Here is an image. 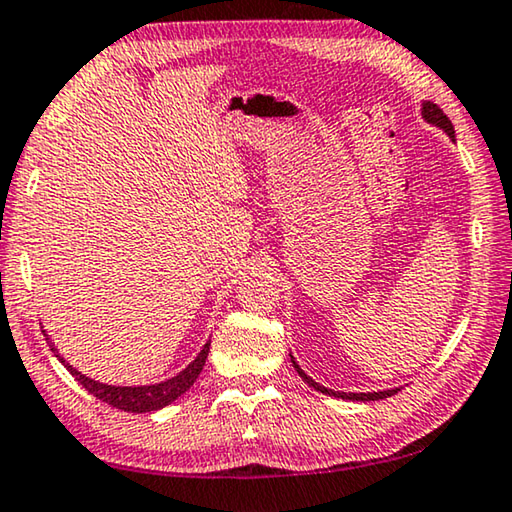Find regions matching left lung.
<instances>
[{"label": "left lung", "instance_id": "8db88e82", "mask_svg": "<svg viewBox=\"0 0 512 512\" xmlns=\"http://www.w3.org/2000/svg\"><path fill=\"white\" fill-rule=\"evenodd\" d=\"M421 114H423V119L427 121V124H432V126L441 128V131H444L448 137H451V140H455V128H453V124H451V119L446 117L444 110H441L439 105H434V103H430V101H425V103H423V108H421ZM292 363H294L296 372H299V377L305 381V384H308L310 388H315V391H319V393L331 395V398L352 400V402H372V400H384V398H391V395H395V393L400 391V388H391V391H377V393H342V391H331V388H326V386H322V384H317L315 379H310L308 375H305V372L299 368V363L294 361V356H292Z\"/></svg>", "mask_w": 512, "mask_h": 512}]
</instances>
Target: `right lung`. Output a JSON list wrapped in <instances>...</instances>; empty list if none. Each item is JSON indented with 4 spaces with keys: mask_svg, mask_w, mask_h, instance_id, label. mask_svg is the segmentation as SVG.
I'll list each match as a JSON object with an SVG mask.
<instances>
[{
    "mask_svg": "<svg viewBox=\"0 0 512 512\" xmlns=\"http://www.w3.org/2000/svg\"><path fill=\"white\" fill-rule=\"evenodd\" d=\"M45 340H50V338H45ZM209 345H211V340L202 347V352L195 356V361L190 363L186 370H181L177 377L160 381V384H149V386H110V384H101V381L91 379L75 370L71 363L64 361V356H59L55 345L50 342L52 352H55V356L61 363H64V368L71 372L75 379H78V384H82V388H87V391L94 395L96 400H103L105 404H110V407L128 411V414H147V411H158V409L167 407V404L174 402L177 398H181V395L195 384V379L200 377V372L209 356Z\"/></svg>",
    "mask_w": 512,
    "mask_h": 512,
    "instance_id": "add662e5",
    "label": "right lung"
}]
</instances>
